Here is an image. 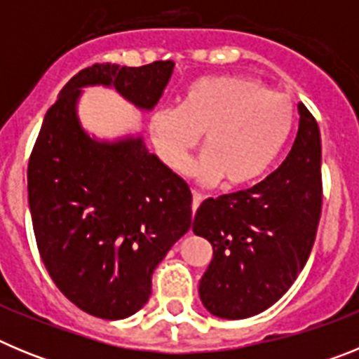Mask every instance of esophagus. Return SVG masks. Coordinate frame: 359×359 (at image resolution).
Here are the masks:
<instances>
[{"label": "esophagus", "mask_w": 359, "mask_h": 359, "mask_svg": "<svg viewBox=\"0 0 359 359\" xmlns=\"http://www.w3.org/2000/svg\"><path fill=\"white\" fill-rule=\"evenodd\" d=\"M205 199V196L201 194V192H198V190H192V210H198V207L201 205V201Z\"/></svg>", "instance_id": "1"}]
</instances>
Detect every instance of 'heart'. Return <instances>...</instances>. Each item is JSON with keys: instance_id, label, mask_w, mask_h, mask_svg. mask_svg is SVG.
I'll return each instance as SVG.
<instances>
[{"instance_id": "obj_1", "label": "heart", "mask_w": 359, "mask_h": 359, "mask_svg": "<svg viewBox=\"0 0 359 359\" xmlns=\"http://www.w3.org/2000/svg\"><path fill=\"white\" fill-rule=\"evenodd\" d=\"M293 128V104L252 77L219 75L192 82L177 107L154 111L149 133L165 165L187 172L203 135L194 170L203 182L248 187L275 163Z\"/></svg>"}]
</instances>
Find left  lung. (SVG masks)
Listing matches in <instances>:
<instances>
[{"label":"left lung","instance_id":"left-lung-1","mask_svg":"<svg viewBox=\"0 0 359 359\" xmlns=\"http://www.w3.org/2000/svg\"><path fill=\"white\" fill-rule=\"evenodd\" d=\"M294 144L255 187L199 205L192 230L214 257L199 282L203 306L219 318H250L273 306L306 266L322 212V140L298 104Z\"/></svg>","mask_w":359,"mask_h":359}]
</instances>
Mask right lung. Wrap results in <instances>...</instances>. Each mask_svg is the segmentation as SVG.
<instances>
[{
  "label": "right lung",
  "mask_w": 359,
  "mask_h": 359,
  "mask_svg": "<svg viewBox=\"0 0 359 359\" xmlns=\"http://www.w3.org/2000/svg\"><path fill=\"white\" fill-rule=\"evenodd\" d=\"M172 69V61L81 69L46 111L32 149L28 205L43 264L69 302L98 318H128L145 306L152 271L189 231L192 194L142 136L91 138L77 116L81 88L113 86L152 109Z\"/></svg>",
  "instance_id": "1"
}]
</instances>
